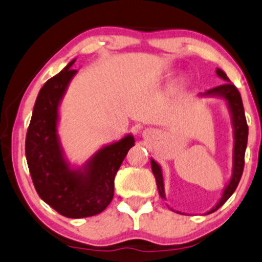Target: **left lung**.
<instances>
[{
    "mask_svg": "<svg viewBox=\"0 0 262 262\" xmlns=\"http://www.w3.org/2000/svg\"><path fill=\"white\" fill-rule=\"evenodd\" d=\"M216 75L222 78L226 82L224 85L211 89L209 91L200 94V97H221L226 101L227 107H229L230 115H231V123L233 128V148H232V173L230 177L229 184L226 185L222 191V195L217 204L212 207L207 213L213 212L217 209H220L222 205L230 199V196L235 192L236 187H237L238 182H240L241 175L244 171L245 164V151H246L247 146V136H249V127L246 123V117H245L243 100H241V95L238 90L232 85L231 81L229 80L226 74L220 69L216 70ZM151 168H152V173L156 179V185L159 188V193L161 199L166 200L165 195V187H164V176H162V168L161 166L157 164L154 159H151ZM179 212V211H177ZM180 213V212H179Z\"/></svg>",
    "mask_w": 262,
    "mask_h": 262,
    "instance_id": "8db88e82",
    "label": "left lung"
}]
</instances>
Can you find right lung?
I'll use <instances>...</instances> for the list:
<instances>
[{"mask_svg":"<svg viewBox=\"0 0 262 262\" xmlns=\"http://www.w3.org/2000/svg\"><path fill=\"white\" fill-rule=\"evenodd\" d=\"M76 58L38 92L26 135V159L38 196L70 219L97 215L114 198V181L123 159L135 145L132 135L103 146L82 166L66 159L58 135L61 101L77 74Z\"/></svg>","mask_w":262,"mask_h":262,"instance_id":"1","label":"right lung"}]
</instances>
